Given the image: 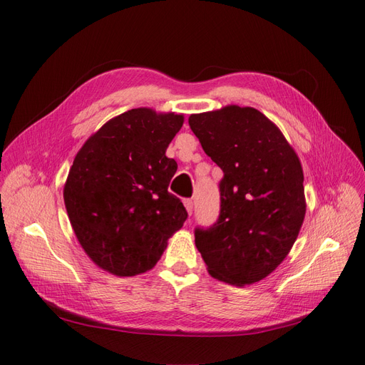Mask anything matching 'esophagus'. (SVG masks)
I'll return each instance as SVG.
<instances>
[{
	"label": "esophagus",
	"mask_w": 365,
	"mask_h": 365,
	"mask_svg": "<svg viewBox=\"0 0 365 365\" xmlns=\"http://www.w3.org/2000/svg\"><path fill=\"white\" fill-rule=\"evenodd\" d=\"M182 202H184V207H185L187 212H189V215H192V212H193V201L192 200H184Z\"/></svg>",
	"instance_id": "obj_1"
}]
</instances>
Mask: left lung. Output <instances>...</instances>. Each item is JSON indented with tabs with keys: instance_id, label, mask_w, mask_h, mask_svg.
<instances>
[{
	"instance_id": "1",
	"label": "left lung",
	"mask_w": 365,
	"mask_h": 365,
	"mask_svg": "<svg viewBox=\"0 0 365 365\" xmlns=\"http://www.w3.org/2000/svg\"><path fill=\"white\" fill-rule=\"evenodd\" d=\"M189 125L224 172L220 213L195 228V244L212 277L252 284L288 256L306 215L303 169L282 130L260 111L230 105L192 114Z\"/></svg>"
}]
</instances>
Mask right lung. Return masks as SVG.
Wrapping results in <instances>:
<instances>
[{"mask_svg":"<svg viewBox=\"0 0 365 365\" xmlns=\"http://www.w3.org/2000/svg\"><path fill=\"white\" fill-rule=\"evenodd\" d=\"M182 114L137 108L98 129L77 152L63 187L74 235L97 267L132 277L155 267L187 219L168 187L178 164L165 149Z\"/></svg>","mask_w":365,"mask_h":365,"instance_id":"add662e5","label":"right lung"}]
</instances>
